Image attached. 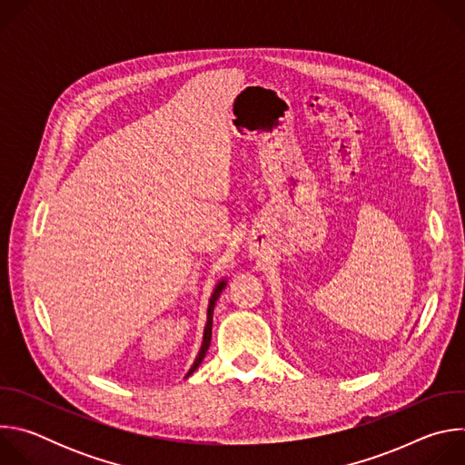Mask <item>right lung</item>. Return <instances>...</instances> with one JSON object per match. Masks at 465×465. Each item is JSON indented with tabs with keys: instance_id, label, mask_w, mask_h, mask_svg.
<instances>
[{
	"instance_id": "1",
	"label": "right lung",
	"mask_w": 465,
	"mask_h": 465,
	"mask_svg": "<svg viewBox=\"0 0 465 465\" xmlns=\"http://www.w3.org/2000/svg\"><path fill=\"white\" fill-rule=\"evenodd\" d=\"M226 287V282L223 280V282H219L217 283V287H215V291H213V294H212V298H210V305H208V322H206V327H204V341H203V346H201V351H198V357L194 359V362H193V366H191V370L187 371V377L201 366V362H203V359L206 357V351H208V348H210V342H212V323H213V307H215V302L219 300V296H221V292H223V289Z\"/></svg>"
}]
</instances>
